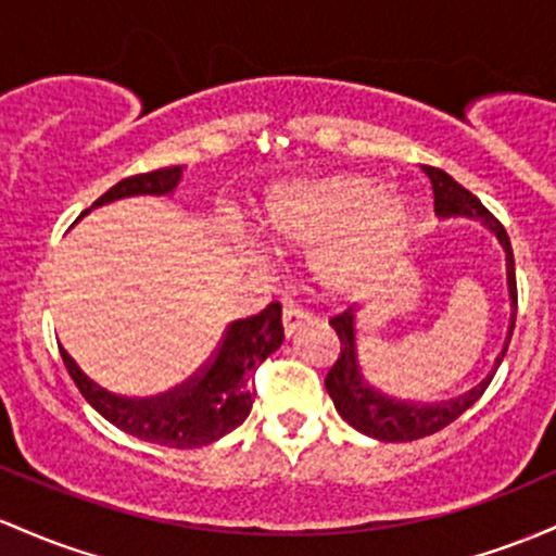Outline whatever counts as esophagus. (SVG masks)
<instances>
[{"label": "esophagus", "instance_id": "1", "mask_svg": "<svg viewBox=\"0 0 556 556\" xmlns=\"http://www.w3.org/2000/svg\"><path fill=\"white\" fill-rule=\"evenodd\" d=\"M308 321V314L303 311L301 306H295L292 301H285V308H282V327H285V334L292 338V334L298 332L303 325Z\"/></svg>", "mask_w": 556, "mask_h": 556}]
</instances>
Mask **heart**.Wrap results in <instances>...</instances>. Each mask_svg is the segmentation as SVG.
<instances>
[{
	"label": "heart",
	"mask_w": 556,
	"mask_h": 556,
	"mask_svg": "<svg viewBox=\"0 0 556 556\" xmlns=\"http://www.w3.org/2000/svg\"><path fill=\"white\" fill-rule=\"evenodd\" d=\"M412 203L364 174L290 181L266 194L261 235L277 250H314L316 282L334 295L369 290L404 253Z\"/></svg>",
	"instance_id": "1"
}]
</instances>
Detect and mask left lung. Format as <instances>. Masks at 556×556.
<instances>
[{
  "label": "left lung",
  "instance_id": "1",
  "mask_svg": "<svg viewBox=\"0 0 556 556\" xmlns=\"http://www.w3.org/2000/svg\"><path fill=\"white\" fill-rule=\"evenodd\" d=\"M425 176L432 185V198H435V216L438 218H469V222H480L491 231L493 237L502 245L506 255V290H509V327H506V340L502 353L493 362V369L488 371L483 380L475 388H469L467 393L456 395L448 401H435V404H422V401H401L393 395L382 393L380 388H375L369 382V377L364 375L362 364H358V345H356V308H348L334 319H329V325L334 327L340 338V356L332 364V369L327 371L325 388L332 399L334 408H338L340 417L345 419L353 430L364 432V435L375 438V441L386 443H406L417 441V438L432 435V432L443 430V427L454 422L456 417L467 412L480 395L485 393V388L491 386L493 375H496L498 364L504 362V353L509 348L511 329H515L517 319V282H515V255H511L509 237L502 224L483 208L478 198L472 192H467L459 181H454L446 170L422 166Z\"/></svg>",
  "mask_w": 556,
  "mask_h": 556
}]
</instances>
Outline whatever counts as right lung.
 Returning a JSON list of instances; mask_svg holds the SVG:
<instances>
[{"instance_id":"right-lung-1","label":"right lung","mask_w":556,"mask_h":556,"mask_svg":"<svg viewBox=\"0 0 556 556\" xmlns=\"http://www.w3.org/2000/svg\"><path fill=\"white\" fill-rule=\"evenodd\" d=\"M181 174H185V166H168L150 170V174L129 176V179L110 187L100 200H94L91 208L115 203V200L142 198V194L168 198L179 187ZM91 208L84 211L81 216H87ZM282 306L268 303L261 314L231 321L224 329L211 362L185 386L155 395V399H126V395L110 393L84 375V369L73 362L65 348H60V356H63L65 369H68L76 388L81 390L84 399L110 425L129 432L139 441L157 443V446L200 448L245 422L250 408H253L250 375L266 356H271L282 345Z\"/></svg>"}]
</instances>
